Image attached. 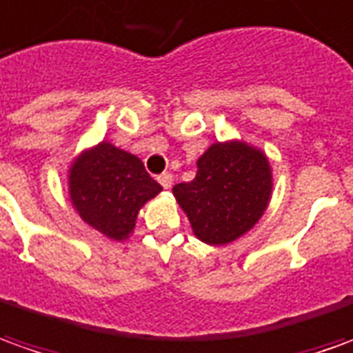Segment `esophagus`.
<instances>
[{"mask_svg": "<svg viewBox=\"0 0 353 353\" xmlns=\"http://www.w3.org/2000/svg\"><path fill=\"white\" fill-rule=\"evenodd\" d=\"M157 181H159V184H161L163 188H171L172 174L171 172H163V174H159V176H157Z\"/></svg>", "mask_w": 353, "mask_h": 353, "instance_id": "obj_1", "label": "esophagus"}]
</instances>
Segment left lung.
<instances>
[{
    "mask_svg": "<svg viewBox=\"0 0 353 353\" xmlns=\"http://www.w3.org/2000/svg\"><path fill=\"white\" fill-rule=\"evenodd\" d=\"M271 169L259 150L242 142L213 144L198 159V174L172 186L194 234L205 244L242 236L263 215L271 198Z\"/></svg>",
    "mask_w": 353,
    "mask_h": 353,
    "instance_id": "1",
    "label": "left lung"
}]
</instances>
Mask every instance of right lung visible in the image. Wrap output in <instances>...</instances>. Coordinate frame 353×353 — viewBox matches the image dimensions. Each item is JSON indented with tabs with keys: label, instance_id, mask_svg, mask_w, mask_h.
I'll use <instances>...</instances> for the list:
<instances>
[{
	"label": "right lung",
	"instance_id": "1",
	"mask_svg": "<svg viewBox=\"0 0 353 353\" xmlns=\"http://www.w3.org/2000/svg\"><path fill=\"white\" fill-rule=\"evenodd\" d=\"M70 200L80 217L113 240L134 228L138 211L161 192L136 155L101 142L82 153L69 176Z\"/></svg>",
	"mask_w": 353,
	"mask_h": 353
}]
</instances>
